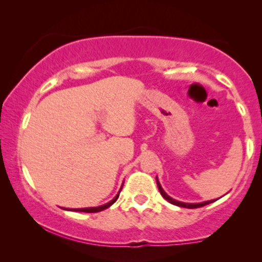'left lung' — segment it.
I'll list each match as a JSON object with an SVG mask.
<instances>
[{
	"label": "left lung",
	"instance_id": "8db88e82",
	"mask_svg": "<svg viewBox=\"0 0 262 262\" xmlns=\"http://www.w3.org/2000/svg\"><path fill=\"white\" fill-rule=\"evenodd\" d=\"M156 182H157V186H159V189H160V193L162 194V196L164 199L167 200V202H169L170 204H173V205H177V206H180V207H187V209H196V207H202V206H205L207 204L214 202V200H210V202H204V203H199V204H186V203H181V202H178V200H175L173 198H170L169 195L167 194L166 192L163 191L162 187H161L159 180L156 179Z\"/></svg>",
	"mask_w": 262,
	"mask_h": 262
}]
</instances>
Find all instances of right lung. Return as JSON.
Wrapping results in <instances>:
<instances>
[{"label":"right lung","instance_id":"1","mask_svg":"<svg viewBox=\"0 0 262 262\" xmlns=\"http://www.w3.org/2000/svg\"><path fill=\"white\" fill-rule=\"evenodd\" d=\"M120 191H121V189H120ZM120 191H119V193H120ZM119 193H118V194L116 195V198H114L113 200H111L110 203L105 204V205H101V206H98V207H87V209H75V210H71V211H78V212H87V213L100 212V211L107 209V207H110L111 205H112V204L116 203L117 199H118V196H119Z\"/></svg>","mask_w":262,"mask_h":262}]
</instances>
